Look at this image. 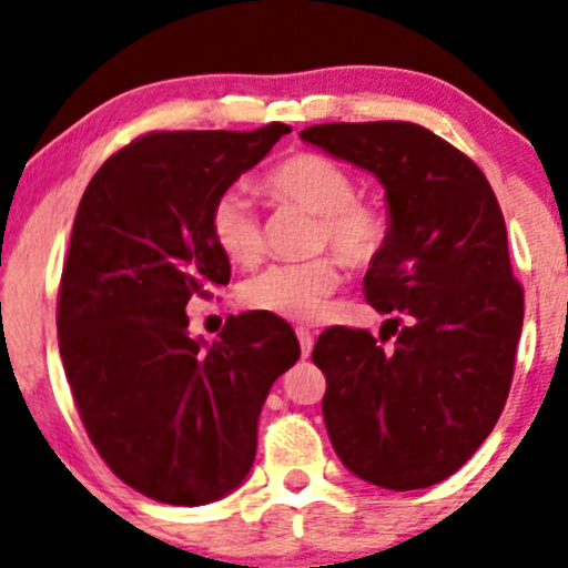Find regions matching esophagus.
<instances>
[{"label": "esophagus", "instance_id": "34e87169", "mask_svg": "<svg viewBox=\"0 0 568 568\" xmlns=\"http://www.w3.org/2000/svg\"><path fill=\"white\" fill-rule=\"evenodd\" d=\"M296 335H298V343H301V354H304V356L312 354V346H314V335L308 333L306 327H296Z\"/></svg>", "mask_w": 568, "mask_h": 568}]
</instances>
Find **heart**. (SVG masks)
I'll list each match as a JSON object with an SVG mask.
<instances>
[{
	"mask_svg": "<svg viewBox=\"0 0 568 568\" xmlns=\"http://www.w3.org/2000/svg\"><path fill=\"white\" fill-rule=\"evenodd\" d=\"M272 199L304 206L320 217V246H333L351 267H369L383 254L390 225L377 206L356 201L354 175L322 154L301 152L264 175ZM210 233L233 264L251 267L264 254L262 220L243 189H231L212 204ZM341 283L335 260L272 264L243 285V304L272 317L308 322L320 317L325 301Z\"/></svg>",
	"mask_w": 568,
	"mask_h": 568,
	"instance_id": "heart-1",
	"label": "heart"
}]
</instances>
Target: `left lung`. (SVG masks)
Returning <instances> with one entry per match:
<instances>
[{"instance_id": "8db88e82", "label": "left lung", "mask_w": 568, "mask_h": 568, "mask_svg": "<svg viewBox=\"0 0 568 568\" xmlns=\"http://www.w3.org/2000/svg\"><path fill=\"white\" fill-rule=\"evenodd\" d=\"M301 141L372 172L390 225L364 296L393 314L396 343L327 327L312 351L327 377L329 443L348 471L385 490L443 483L493 433L511 387L524 291L504 212L483 170L422 125L327 123Z\"/></svg>"}]
</instances>
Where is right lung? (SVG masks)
Wrapping results in <instances>:
<instances>
[{
  "mask_svg": "<svg viewBox=\"0 0 568 568\" xmlns=\"http://www.w3.org/2000/svg\"><path fill=\"white\" fill-rule=\"evenodd\" d=\"M285 133L141 135L78 206L57 304L64 375L99 456L162 504H212L246 479L270 387L301 356L272 314L231 317L214 343L191 337L185 314L231 280L212 204Z\"/></svg>",
  "mask_w": 568,
  "mask_h": 568,
  "instance_id": "1",
  "label": "right lung"
}]
</instances>
